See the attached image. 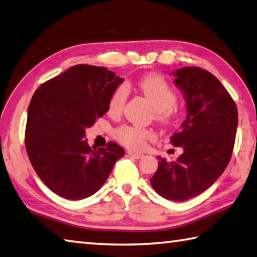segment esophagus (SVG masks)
I'll use <instances>...</instances> for the list:
<instances>
[{
    "instance_id": "obj_1",
    "label": "esophagus",
    "mask_w": 257,
    "mask_h": 257,
    "mask_svg": "<svg viewBox=\"0 0 257 257\" xmlns=\"http://www.w3.org/2000/svg\"><path fill=\"white\" fill-rule=\"evenodd\" d=\"M128 156L132 157L133 159H142L143 158V153L134 152V151H128Z\"/></svg>"
}]
</instances>
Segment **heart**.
Returning a JSON list of instances; mask_svg holds the SVG:
<instances>
[{
    "label": "heart",
    "mask_w": 257,
    "mask_h": 257,
    "mask_svg": "<svg viewBox=\"0 0 257 257\" xmlns=\"http://www.w3.org/2000/svg\"><path fill=\"white\" fill-rule=\"evenodd\" d=\"M139 89L142 91L154 108V118L160 123H169L177 113V95L171 85L162 75L152 72L138 81ZM127 98V87L119 85L110 94L107 110L110 115L122 113ZM115 138L120 143L132 149H141L152 140V131L144 127L123 125L115 130Z\"/></svg>",
    "instance_id": "heart-1"
}]
</instances>
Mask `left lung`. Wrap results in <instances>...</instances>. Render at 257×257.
<instances>
[{
	"mask_svg": "<svg viewBox=\"0 0 257 257\" xmlns=\"http://www.w3.org/2000/svg\"><path fill=\"white\" fill-rule=\"evenodd\" d=\"M174 76L187 100L188 116L171 144L181 147L183 153L174 162L159 157L150 181L160 196L183 201L204 192L228 166L238 113L228 91L209 71L185 67Z\"/></svg>",
	"mask_w": 257,
	"mask_h": 257,
	"instance_id": "left-lung-1",
	"label": "left lung"
}]
</instances>
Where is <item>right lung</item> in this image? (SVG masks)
Masks as SVG:
<instances>
[{"instance_id": "1", "label": "right lung", "mask_w": 257, "mask_h": 257, "mask_svg": "<svg viewBox=\"0 0 257 257\" xmlns=\"http://www.w3.org/2000/svg\"><path fill=\"white\" fill-rule=\"evenodd\" d=\"M122 81L105 67L76 65L33 94L26 150L39 178L58 196L79 200L94 195L124 156L117 143L93 150L84 139L85 128L107 112L109 96Z\"/></svg>"}]
</instances>
